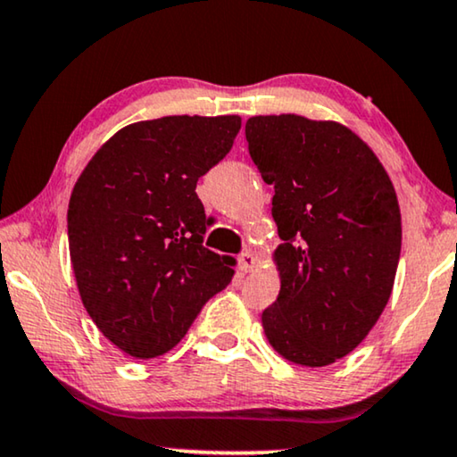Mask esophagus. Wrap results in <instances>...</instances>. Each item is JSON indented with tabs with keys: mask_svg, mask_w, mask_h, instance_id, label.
I'll return each instance as SVG.
<instances>
[{
	"mask_svg": "<svg viewBox=\"0 0 457 457\" xmlns=\"http://www.w3.org/2000/svg\"><path fill=\"white\" fill-rule=\"evenodd\" d=\"M237 262H240V269H242L244 273H250L256 267V256L250 253V250H246V253L240 254V259H237Z\"/></svg>",
	"mask_w": 457,
	"mask_h": 457,
	"instance_id": "34e87169",
	"label": "esophagus"
}]
</instances>
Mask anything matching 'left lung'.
I'll list each match as a JSON object with an SVG mask.
<instances>
[{"label":"left lung","instance_id":"obj_1","mask_svg":"<svg viewBox=\"0 0 457 457\" xmlns=\"http://www.w3.org/2000/svg\"><path fill=\"white\" fill-rule=\"evenodd\" d=\"M248 151L273 184L281 287L262 311L269 344L302 366L350 354L387 306L402 250L394 184L337 121L294 113L246 121Z\"/></svg>","mask_w":457,"mask_h":457}]
</instances>
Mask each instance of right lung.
<instances>
[{
  "label": "right lung",
  "instance_id": "add662e5",
  "mask_svg": "<svg viewBox=\"0 0 457 457\" xmlns=\"http://www.w3.org/2000/svg\"><path fill=\"white\" fill-rule=\"evenodd\" d=\"M237 115H167L121 128L76 182L70 259L82 304L113 345L157 358L231 281L226 256L203 246L198 178L228 155Z\"/></svg>",
  "mask_w": 457,
  "mask_h": 457
}]
</instances>
